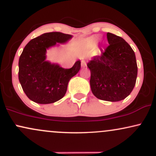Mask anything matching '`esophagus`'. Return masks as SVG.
<instances>
[{
    "label": "esophagus",
    "mask_w": 156,
    "mask_h": 156,
    "mask_svg": "<svg viewBox=\"0 0 156 156\" xmlns=\"http://www.w3.org/2000/svg\"><path fill=\"white\" fill-rule=\"evenodd\" d=\"M87 66V62H86V61L84 59H82L81 60V67H86Z\"/></svg>",
    "instance_id": "34e87169"
}]
</instances>
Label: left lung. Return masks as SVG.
I'll use <instances>...</instances> for the list:
<instances>
[{"instance_id":"1","label":"left lung","mask_w":156,"mask_h":156,"mask_svg":"<svg viewBox=\"0 0 156 156\" xmlns=\"http://www.w3.org/2000/svg\"><path fill=\"white\" fill-rule=\"evenodd\" d=\"M106 36L109 45L87 64L91 90L102 101H120L135 87L138 72L136 55L122 37L112 33Z\"/></svg>"}]
</instances>
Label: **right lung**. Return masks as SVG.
I'll return each mask as SVG.
<instances>
[{
  "instance_id": "1",
  "label": "right lung",
  "mask_w": 156,
  "mask_h": 156,
  "mask_svg": "<svg viewBox=\"0 0 156 156\" xmlns=\"http://www.w3.org/2000/svg\"><path fill=\"white\" fill-rule=\"evenodd\" d=\"M71 37L61 32H49L31 39L24 48L19 58L18 78L31 101L49 104L65 95L69 80L80 70V62L77 61L70 69H64L45 61V53L48 48Z\"/></svg>"
}]
</instances>
